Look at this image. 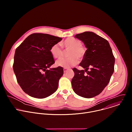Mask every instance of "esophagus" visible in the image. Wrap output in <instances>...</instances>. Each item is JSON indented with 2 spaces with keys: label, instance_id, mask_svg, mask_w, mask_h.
<instances>
[{
  "label": "esophagus",
  "instance_id": "1",
  "mask_svg": "<svg viewBox=\"0 0 132 132\" xmlns=\"http://www.w3.org/2000/svg\"><path fill=\"white\" fill-rule=\"evenodd\" d=\"M69 70V68H64V72H66L67 70Z\"/></svg>",
  "mask_w": 132,
  "mask_h": 132
}]
</instances>
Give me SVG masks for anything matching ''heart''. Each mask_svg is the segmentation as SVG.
<instances>
[{
  "label": "heart",
  "instance_id": "heart-1",
  "mask_svg": "<svg viewBox=\"0 0 132 132\" xmlns=\"http://www.w3.org/2000/svg\"><path fill=\"white\" fill-rule=\"evenodd\" d=\"M62 46L66 51H69L67 59H61L56 61V65L57 66L68 68L76 65L79 61V59H82L86 52V47L81 44V42L72 37L66 39L61 43ZM60 43H56L53 45L50 49V52L53 57L55 59L62 57L64 52Z\"/></svg>",
  "mask_w": 132,
  "mask_h": 132
}]
</instances>
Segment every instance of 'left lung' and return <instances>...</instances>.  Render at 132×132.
Wrapping results in <instances>:
<instances>
[{"label": "left lung", "instance_id": "1", "mask_svg": "<svg viewBox=\"0 0 132 132\" xmlns=\"http://www.w3.org/2000/svg\"><path fill=\"white\" fill-rule=\"evenodd\" d=\"M75 37L83 42L87 50L79 64L85 70L72 69L75 76L71 80L72 87L80 97L93 98L109 84L114 72L115 58L108 41L94 32H85Z\"/></svg>", "mask_w": 132, "mask_h": 132}]
</instances>
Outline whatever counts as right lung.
I'll list each match as a JSON object with an SVG mask.
<instances>
[{"label": "right lung", "instance_id": "obj_1", "mask_svg": "<svg viewBox=\"0 0 132 132\" xmlns=\"http://www.w3.org/2000/svg\"><path fill=\"white\" fill-rule=\"evenodd\" d=\"M62 40L48 34L33 33L16 48L13 71L19 85L30 96L43 99L57 90L64 70L50 68L55 63L50 49Z\"/></svg>", "mask_w": 132, "mask_h": 132}]
</instances>
